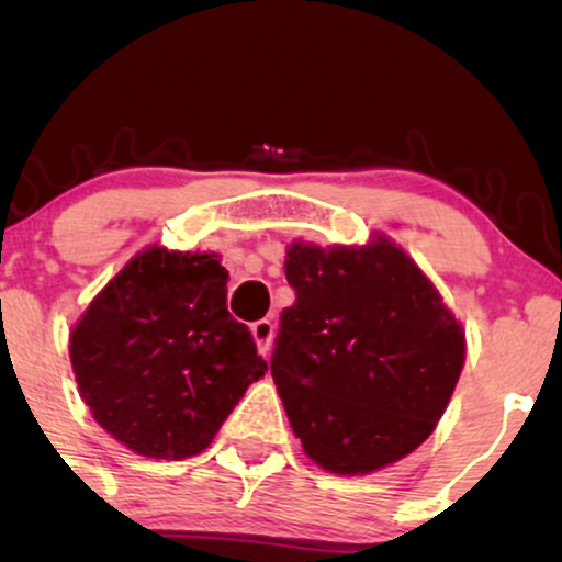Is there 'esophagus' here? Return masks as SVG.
Segmentation results:
<instances>
[{
    "mask_svg": "<svg viewBox=\"0 0 562 562\" xmlns=\"http://www.w3.org/2000/svg\"><path fill=\"white\" fill-rule=\"evenodd\" d=\"M250 330H254V338H256V344H259L261 353L267 357V353L272 351L274 322L272 319H259V322H254V327H250Z\"/></svg>",
    "mask_w": 562,
    "mask_h": 562,
    "instance_id": "esophagus-1",
    "label": "esophagus"
}]
</instances>
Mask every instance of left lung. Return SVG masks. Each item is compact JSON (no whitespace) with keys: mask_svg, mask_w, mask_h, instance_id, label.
<instances>
[{"mask_svg":"<svg viewBox=\"0 0 562 562\" xmlns=\"http://www.w3.org/2000/svg\"><path fill=\"white\" fill-rule=\"evenodd\" d=\"M272 378L317 465L372 473L434 434L465 364V333L434 282L380 237L364 248L293 243Z\"/></svg>","mask_w":562,"mask_h":562,"instance_id":"left-lung-1","label":"left lung"}]
</instances>
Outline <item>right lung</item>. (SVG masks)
<instances>
[{"label": "right lung", "mask_w": 562, "mask_h": 562, "mask_svg": "<svg viewBox=\"0 0 562 562\" xmlns=\"http://www.w3.org/2000/svg\"><path fill=\"white\" fill-rule=\"evenodd\" d=\"M227 277L216 254L150 248L70 333L81 398L137 454L184 460L203 451L267 372L254 335L227 312Z\"/></svg>", "instance_id": "1"}]
</instances>
